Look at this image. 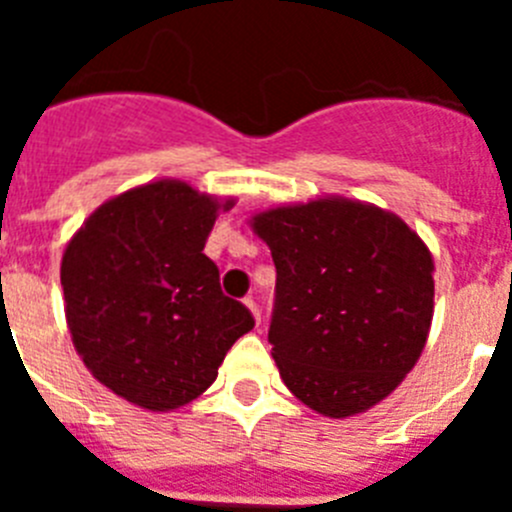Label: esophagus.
I'll return each mask as SVG.
<instances>
[{"label": "esophagus", "instance_id": "obj_1", "mask_svg": "<svg viewBox=\"0 0 512 512\" xmlns=\"http://www.w3.org/2000/svg\"><path fill=\"white\" fill-rule=\"evenodd\" d=\"M243 302H246V307L253 312V318H256V323H259V320H261V310H259V305H256V300H253V297H246V300H243Z\"/></svg>", "mask_w": 512, "mask_h": 512}]
</instances>
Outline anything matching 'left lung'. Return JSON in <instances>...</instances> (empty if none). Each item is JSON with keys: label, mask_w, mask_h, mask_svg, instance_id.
I'll return each instance as SVG.
<instances>
[{"label": "left lung", "mask_w": 512, "mask_h": 512, "mask_svg": "<svg viewBox=\"0 0 512 512\" xmlns=\"http://www.w3.org/2000/svg\"><path fill=\"white\" fill-rule=\"evenodd\" d=\"M277 266L269 343L289 392L328 418L364 413L418 361L433 259L392 212L315 200L253 217Z\"/></svg>", "instance_id": "1"}]
</instances>
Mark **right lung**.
Masks as SVG:
<instances>
[{"label":"right lung","instance_id":"obj_1","mask_svg":"<svg viewBox=\"0 0 512 512\" xmlns=\"http://www.w3.org/2000/svg\"><path fill=\"white\" fill-rule=\"evenodd\" d=\"M217 210L189 184L153 182L104 202L63 253L76 351L104 387L140 408L164 413L200 397L256 323L223 295L202 253Z\"/></svg>","mask_w":512,"mask_h":512}]
</instances>
